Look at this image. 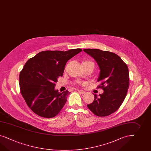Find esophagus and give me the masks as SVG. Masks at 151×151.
Wrapping results in <instances>:
<instances>
[{
	"label": "esophagus",
	"instance_id": "1",
	"mask_svg": "<svg viewBox=\"0 0 151 151\" xmlns=\"http://www.w3.org/2000/svg\"><path fill=\"white\" fill-rule=\"evenodd\" d=\"M78 91L79 93L81 94H84L85 93V92L83 90H78Z\"/></svg>",
	"mask_w": 151,
	"mask_h": 151
}]
</instances>
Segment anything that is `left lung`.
<instances>
[{
    "instance_id": "obj_1",
    "label": "left lung",
    "mask_w": 151,
    "mask_h": 151,
    "mask_svg": "<svg viewBox=\"0 0 151 151\" xmlns=\"http://www.w3.org/2000/svg\"><path fill=\"white\" fill-rule=\"evenodd\" d=\"M98 64L100 73L98 88L102 94H94L93 102L87 106L94 115L106 116L114 113L122 104L129 87V72L127 64L116 54L98 49H85Z\"/></svg>"
}]
</instances>
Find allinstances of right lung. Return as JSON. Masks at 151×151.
I'll return each instance as SVG.
<instances>
[{
    "label": "right lung",
    "instance_id": "right-lung-1",
    "mask_svg": "<svg viewBox=\"0 0 151 151\" xmlns=\"http://www.w3.org/2000/svg\"><path fill=\"white\" fill-rule=\"evenodd\" d=\"M82 50L42 51L26 63L20 73L19 85L21 93L33 112L46 118L60 112L70 92L55 90V82L63 76L66 62Z\"/></svg>",
    "mask_w": 151,
    "mask_h": 151
}]
</instances>
